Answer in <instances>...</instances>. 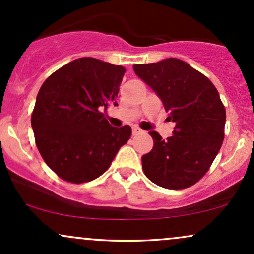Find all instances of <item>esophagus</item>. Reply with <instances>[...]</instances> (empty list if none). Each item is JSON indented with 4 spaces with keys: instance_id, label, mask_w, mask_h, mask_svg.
Wrapping results in <instances>:
<instances>
[{
    "instance_id": "obj_1",
    "label": "esophagus",
    "mask_w": 254,
    "mask_h": 254,
    "mask_svg": "<svg viewBox=\"0 0 254 254\" xmlns=\"http://www.w3.org/2000/svg\"><path fill=\"white\" fill-rule=\"evenodd\" d=\"M141 132H142V130L140 129V127H132V135L133 136L138 135V133H141Z\"/></svg>"
}]
</instances>
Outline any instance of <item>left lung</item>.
I'll return each instance as SVG.
<instances>
[{
	"label": "left lung",
	"mask_w": 254,
	"mask_h": 254,
	"mask_svg": "<svg viewBox=\"0 0 254 254\" xmlns=\"http://www.w3.org/2000/svg\"><path fill=\"white\" fill-rule=\"evenodd\" d=\"M133 71L163 101L174 135L163 140L150 131L154 146L142 157L144 175L168 189L195 185L210 169L224 138L225 108L216 86L180 59L133 65Z\"/></svg>",
	"instance_id": "8db88e82"
}]
</instances>
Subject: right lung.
<instances>
[{
    "mask_svg": "<svg viewBox=\"0 0 254 254\" xmlns=\"http://www.w3.org/2000/svg\"><path fill=\"white\" fill-rule=\"evenodd\" d=\"M125 68L79 58L55 71L38 91L31 117L37 148L47 165L71 183L90 182L110 168L131 127L105 118L117 106Z\"/></svg>",
    "mask_w": 254,
    "mask_h": 254,
    "instance_id": "right-lung-1",
    "label": "right lung"
}]
</instances>
